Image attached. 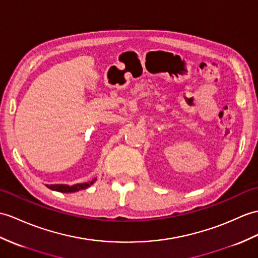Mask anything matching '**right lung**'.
Segmentation results:
<instances>
[{
  "instance_id": "obj_1",
  "label": "right lung",
  "mask_w": 258,
  "mask_h": 258,
  "mask_svg": "<svg viewBox=\"0 0 258 258\" xmlns=\"http://www.w3.org/2000/svg\"><path fill=\"white\" fill-rule=\"evenodd\" d=\"M97 180V179H93L90 182H85V183H78L75 185H67V184H49L47 185L48 188L51 189V190H55V191H59V192H62V194H69V192H76V191H79L82 189H86L90 185L93 184L94 181Z\"/></svg>"
}]
</instances>
